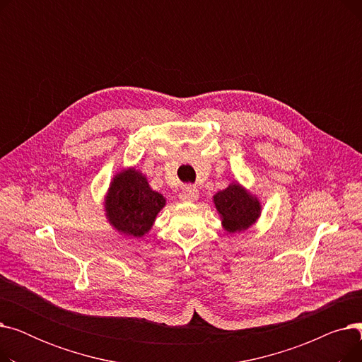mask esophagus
<instances>
[{
	"mask_svg": "<svg viewBox=\"0 0 362 362\" xmlns=\"http://www.w3.org/2000/svg\"><path fill=\"white\" fill-rule=\"evenodd\" d=\"M198 198H199V194L195 187H185L180 194V199L183 201H197Z\"/></svg>",
	"mask_w": 362,
	"mask_h": 362,
	"instance_id": "1",
	"label": "esophagus"
}]
</instances>
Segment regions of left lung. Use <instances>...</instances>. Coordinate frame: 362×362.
Here are the masks:
<instances>
[{
	"label": "left lung",
	"instance_id": "8db88e82",
	"mask_svg": "<svg viewBox=\"0 0 362 362\" xmlns=\"http://www.w3.org/2000/svg\"><path fill=\"white\" fill-rule=\"evenodd\" d=\"M214 204L227 232L235 233L251 227L261 214L259 201L238 183L214 195Z\"/></svg>",
	"mask_w": 362,
	"mask_h": 362
}]
</instances>
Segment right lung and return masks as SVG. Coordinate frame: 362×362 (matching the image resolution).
Wrapping results in <instances>:
<instances>
[{"label": "right lung", "mask_w": 362, "mask_h": 362, "mask_svg": "<svg viewBox=\"0 0 362 362\" xmlns=\"http://www.w3.org/2000/svg\"><path fill=\"white\" fill-rule=\"evenodd\" d=\"M164 205L165 198L152 191L146 177L129 168L114 176L105 198V213L114 229L141 238L151 229Z\"/></svg>", "instance_id": "obj_1"}]
</instances>
